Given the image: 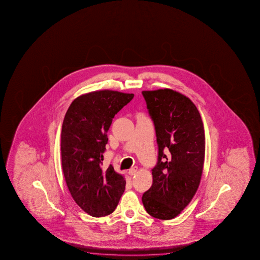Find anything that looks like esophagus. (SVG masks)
<instances>
[{
	"mask_svg": "<svg viewBox=\"0 0 260 260\" xmlns=\"http://www.w3.org/2000/svg\"><path fill=\"white\" fill-rule=\"evenodd\" d=\"M137 171H138V168H137V167H134V168H131V169H129L128 174H129L130 176H135V175L137 174Z\"/></svg>",
	"mask_w": 260,
	"mask_h": 260,
	"instance_id": "1",
	"label": "esophagus"
}]
</instances>
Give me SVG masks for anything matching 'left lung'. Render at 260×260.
I'll return each mask as SVG.
<instances>
[{
	"label": "left lung",
	"instance_id": "left-lung-1",
	"mask_svg": "<svg viewBox=\"0 0 260 260\" xmlns=\"http://www.w3.org/2000/svg\"><path fill=\"white\" fill-rule=\"evenodd\" d=\"M153 120L158 161L153 184L142 197L150 216L168 220L178 216L197 193L205 160V131L197 106L171 89L143 91Z\"/></svg>",
	"mask_w": 260,
	"mask_h": 260
}]
</instances>
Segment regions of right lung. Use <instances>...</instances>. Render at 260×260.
<instances>
[{
    "label": "right lung",
    "mask_w": 260,
    "mask_h": 260,
    "mask_svg": "<svg viewBox=\"0 0 260 260\" xmlns=\"http://www.w3.org/2000/svg\"><path fill=\"white\" fill-rule=\"evenodd\" d=\"M134 98L133 93L100 90L72 102L61 133L62 168L72 198L94 217L115 211L125 180L110 165L103 168L107 131L115 115Z\"/></svg>",
    "instance_id": "add662e5"
}]
</instances>
